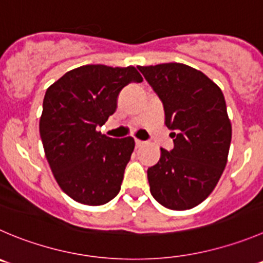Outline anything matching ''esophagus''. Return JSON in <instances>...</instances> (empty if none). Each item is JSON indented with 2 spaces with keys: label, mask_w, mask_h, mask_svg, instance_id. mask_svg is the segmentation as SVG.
<instances>
[{
  "label": "esophagus",
  "mask_w": 263,
  "mask_h": 263,
  "mask_svg": "<svg viewBox=\"0 0 263 263\" xmlns=\"http://www.w3.org/2000/svg\"><path fill=\"white\" fill-rule=\"evenodd\" d=\"M144 144H146V142L141 141V139H136V147H137V148H139V147L144 146Z\"/></svg>",
  "instance_id": "1"
}]
</instances>
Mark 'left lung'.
I'll return each instance as SVG.
<instances>
[{"mask_svg": "<svg viewBox=\"0 0 263 263\" xmlns=\"http://www.w3.org/2000/svg\"><path fill=\"white\" fill-rule=\"evenodd\" d=\"M164 104L174 148H161L148 167L149 191L162 206L187 211L204 201L227 164L231 121L222 90L201 71L182 63L138 67Z\"/></svg>", "mask_w": 263, "mask_h": 263, "instance_id": "1", "label": "left lung"}]
</instances>
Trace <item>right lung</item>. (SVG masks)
Returning a JSON list of instances; mask_svg holds the SVG:
<instances>
[{
  "instance_id": "obj_1",
  "label": "right lung",
  "mask_w": 263,
  "mask_h": 263,
  "mask_svg": "<svg viewBox=\"0 0 263 263\" xmlns=\"http://www.w3.org/2000/svg\"><path fill=\"white\" fill-rule=\"evenodd\" d=\"M142 81L133 66L87 64L47 87L40 136L55 181L74 201L97 206L120 192L136 142L107 137L97 126L116 111L122 87Z\"/></svg>"
}]
</instances>
